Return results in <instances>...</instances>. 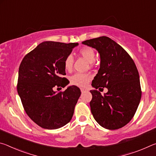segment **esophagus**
<instances>
[{
	"mask_svg": "<svg viewBox=\"0 0 156 156\" xmlns=\"http://www.w3.org/2000/svg\"><path fill=\"white\" fill-rule=\"evenodd\" d=\"M80 90H81V92L83 93V92H84L85 91H87L86 89H84V88H80Z\"/></svg>",
	"mask_w": 156,
	"mask_h": 156,
	"instance_id": "34e87169",
	"label": "esophagus"
}]
</instances>
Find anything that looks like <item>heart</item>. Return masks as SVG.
<instances>
[{"label":"heart","mask_w":156,"mask_h":156,"mask_svg":"<svg viewBox=\"0 0 156 156\" xmlns=\"http://www.w3.org/2000/svg\"><path fill=\"white\" fill-rule=\"evenodd\" d=\"M80 54L85 58L89 63L94 62L96 59V53L94 49L90 47H84L80 49ZM73 64V57L72 55H68L64 60V67L65 70L71 71L72 69ZM92 76L89 73H76L72 75L69 78L70 83L73 85L78 87H85L91 80Z\"/></svg>","instance_id":"1"}]
</instances>
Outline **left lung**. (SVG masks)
<instances>
[{
	"mask_svg": "<svg viewBox=\"0 0 156 156\" xmlns=\"http://www.w3.org/2000/svg\"><path fill=\"white\" fill-rule=\"evenodd\" d=\"M100 54L98 72L92 81L91 112L94 119L105 129L115 130L130 122L140 103L142 91L138 71L133 59L120 44L109 37L83 41ZM106 87L103 96L97 88Z\"/></svg>",
	"mask_w": 156,
	"mask_h": 156,
	"instance_id": "obj_1",
	"label": "left lung"
}]
</instances>
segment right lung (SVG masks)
I'll return each instance as SVG.
<instances>
[{
  "label": "right lung",
  "mask_w": 156,
  "mask_h": 156,
  "mask_svg": "<svg viewBox=\"0 0 156 156\" xmlns=\"http://www.w3.org/2000/svg\"><path fill=\"white\" fill-rule=\"evenodd\" d=\"M78 43L45 41L23 58L18 70V94L29 117L42 128L56 129L72 120L81 92L76 86L64 91L69 83L64 60Z\"/></svg>",
  "instance_id": "right-lung-1"
}]
</instances>
